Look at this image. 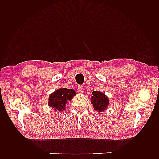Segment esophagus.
I'll return each instance as SVG.
<instances>
[{
	"mask_svg": "<svg viewBox=\"0 0 159 159\" xmlns=\"http://www.w3.org/2000/svg\"><path fill=\"white\" fill-rule=\"evenodd\" d=\"M78 90H79L80 93H83V91H84L83 86V85H80L78 86Z\"/></svg>",
	"mask_w": 159,
	"mask_h": 159,
	"instance_id": "esophagus-1",
	"label": "esophagus"
}]
</instances>
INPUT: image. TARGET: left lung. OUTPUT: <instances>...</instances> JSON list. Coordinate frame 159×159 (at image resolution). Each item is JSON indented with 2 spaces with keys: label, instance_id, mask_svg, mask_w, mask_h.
<instances>
[{
  "label": "left lung",
  "instance_id": "left-lung-1",
  "mask_svg": "<svg viewBox=\"0 0 159 159\" xmlns=\"http://www.w3.org/2000/svg\"><path fill=\"white\" fill-rule=\"evenodd\" d=\"M92 97L91 100L93 109L96 111L98 112H102L109 104V100L108 97L105 94L98 92V91H94L92 92Z\"/></svg>",
  "mask_w": 159,
  "mask_h": 159
}]
</instances>
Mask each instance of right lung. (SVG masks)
Returning a JSON list of instances; mask_svg holds the SVG:
<instances>
[{"instance_id": "right-lung-1", "label": "right lung", "mask_w": 159, "mask_h": 159, "mask_svg": "<svg viewBox=\"0 0 159 159\" xmlns=\"http://www.w3.org/2000/svg\"><path fill=\"white\" fill-rule=\"evenodd\" d=\"M76 95L74 89L67 88H61L56 90L50 94L48 98V105L54 108L55 111H61L65 110L66 104L68 101L72 99Z\"/></svg>"}]
</instances>
